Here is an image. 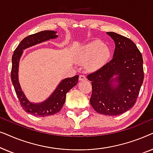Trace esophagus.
I'll return each instance as SVG.
<instances>
[{
  "label": "esophagus",
  "mask_w": 153,
  "mask_h": 153,
  "mask_svg": "<svg viewBox=\"0 0 153 153\" xmlns=\"http://www.w3.org/2000/svg\"><path fill=\"white\" fill-rule=\"evenodd\" d=\"M79 79L80 81H82L86 80V78H85V76H84V75H80V76H79Z\"/></svg>",
  "instance_id": "34e87169"
}]
</instances>
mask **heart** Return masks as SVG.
I'll use <instances>...</instances> for the list:
<instances>
[{"label": "heart", "instance_id": "heart-1", "mask_svg": "<svg viewBox=\"0 0 153 153\" xmlns=\"http://www.w3.org/2000/svg\"><path fill=\"white\" fill-rule=\"evenodd\" d=\"M111 56V51L101 41L95 40L81 47L76 59L80 64H86L89 71H96L107 63Z\"/></svg>", "mask_w": 153, "mask_h": 153}]
</instances>
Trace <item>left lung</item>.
Segmentation results:
<instances>
[{
	"label": "left lung",
	"instance_id": "8db88e82",
	"mask_svg": "<svg viewBox=\"0 0 153 153\" xmlns=\"http://www.w3.org/2000/svg\"><path fill=\"white\" fill-rule=\"evenodd\" d=\"M112 60L88 75L92 83L90 103L94 110L106 116H118L132 108L143 81V58L130 39L114 32Z\"/></svg>",
	"mask_w": 153,
	"mask_h": 153
}]
</instances>
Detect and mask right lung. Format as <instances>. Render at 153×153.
Segmentation results:
<instances>
[{"instance_id": "obj_1", "label": "right lung", "mask_w": 153, "mask_h": 153, "mask_svg": "<svg viewBox=\"0 0 153 153\" xmlns=\"http://www.w3.org/2000/svg\"><path fill=\"white\" fill-rule=\"evenodd\" d=\"M57 32L54 30H44L28 35L23 39L14 50L12 58L11 80L20 104L25 111L35 116L45 117L57 114L61 110L66 100V94L77 84L79 75L62 79L54 91L47 99L42 102H32L26 97L19 81V66L24 50L49 39L57 38Z\"/></svg>"}]
</instances>
